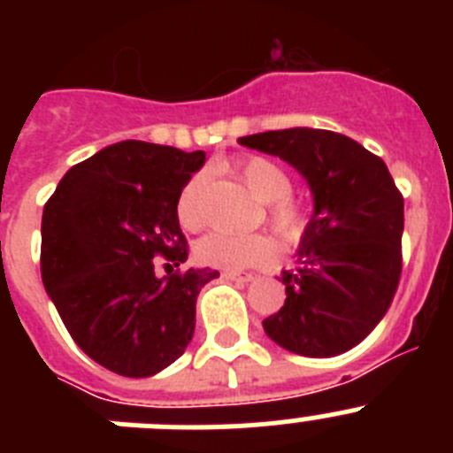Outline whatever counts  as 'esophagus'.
Segmentation results:
<instances>
[{"instance_id":"34e87169","label":"esophagus","mask_w":453,"mask_h":453,"mask_svg":"<svg viewBox=\"0 0 453 453\" xmlns=\"http://www.w3.org/2000/svg\"><path fill=\"white\" fill-rule=\"evenodd\" d=\"M224 279H231V281H240V283H250L254 281L256 274H251V272H242V270H226L222 272Z\"/></svg>"}]
</instances>
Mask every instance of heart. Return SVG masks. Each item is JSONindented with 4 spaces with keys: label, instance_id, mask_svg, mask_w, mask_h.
I'll list each match as a JSON object with an SVG mask.
<instances>
[{
    "label": "heart",
    "instance_id": "b5f03b06",
    "mask_svg": "<svg viewBox=\"0 0 453 453\" xmlns=\"http://www.w3.org/2000/svg\"><path fill=\"white\" fill-rule=\"evenodd\" d=\"M238 174L254 197L267 203V219L272 229L283 240H295L303 229V213L299 202L290 197V174L281 165L265 156H250L238 163ZM203 174H195L186 181L177 197V218L181 226L195 231L202 226V199ZM274 242L261 234L231 235L208 234L195 245V256L203 265L219 270H242V267L265 265L274 256Z\"/></svg>",
    "mask_w": 453,
    "mask_h": 453
}]
</instances>
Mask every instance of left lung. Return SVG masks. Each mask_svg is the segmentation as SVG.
Masks as SVG:
<instances>
[{
    "mask_svg": "<svg viewBox=\"0 0 453 453\" xmlns=\"http://www.w3.org/2000/svg\"><path fill=\"white\" fill-rule=\"evenodd\" d=\"M238 142L279 156L313 195L297 267L281 272L286 303L263 319V329L292 354H345L381 322L397 290L402 192L379 156L335 131L295 127Z\"/></svg>",
    "mask_w": 453,
    "mask_h": 453,
    "instance_id": "8db88e82",
    "label": "left lung"
}]
</instances>
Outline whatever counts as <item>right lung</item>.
Returning a JSON list of instances; mask_svg holds the SVG:
<instances>
[{"mask_svg":"<svg viewBox=\"0 0 453 453\" xmlns=\"http://www.w3.org/2000/svg\"><path fill=\"white\" fill-rule=\"evenodd\" d=\"M203 151L122 140L70 167L42 211L40 272L65 329L92 361L145 379L195 334L199 290L218 270L154 274V256L188 261L177 197Z\"/></svg>","mask_w":453,"mask_h":453,"instance_id":"right-lung-1","label":"right lung"}]
</instances>
